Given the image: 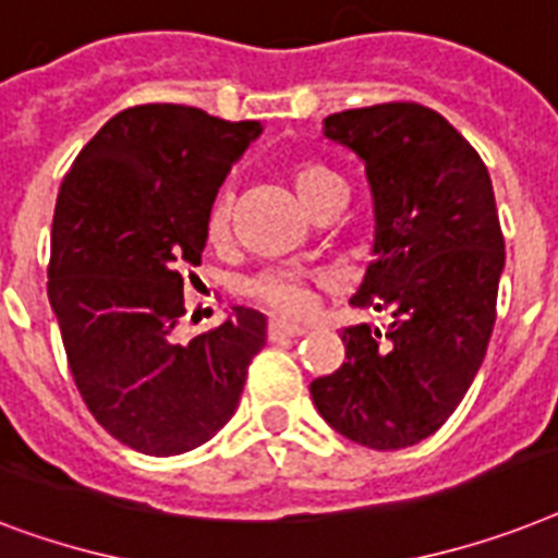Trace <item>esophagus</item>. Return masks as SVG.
I'll list each match as a JSON object with an SVG mask.
<instances>
[{"label":"esophagus","mask_w":558,"mask_h":558,"mask_svg":"<svg viewBox=\"0 0 558 558\" xmlns=\"http://www.w3.org/2000/svg\"><path fill=\"white\" fill-rule=\"evenodd\" d=\"M305 333V328L296 323H284V319H270V325H267V337L270 340H284V337H302Z\"/></svg>","instance_id":"34e87169"}]
</instances>
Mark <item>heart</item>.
<instances>
[{
	"label": "heart",
	"instance_id": "heart-1",
	"mask_svg": "<svg viewBox=\"0 0 558 558\" xmlns=\"http://www.w3.org/2000/svg\"><path fill=\"white\" fill-rule=\"evenodd\" d=\"M288 181H291L293 195L300 198L305 209L314 207L323 195L342 190V181L333 175L331 169L319 163V160H293L288 167ZM227 227H230V202L225 195L213 204L209 209V239L213 242H225ZM247 293L253 300L265 302L267 307H274L279 314L300 316L311 307V284L302 274L296 270H265V274L253 276L247 282Z\"/></svg>",
	"mask_w": 558,
	"mask_h": 558
}]
</instances>
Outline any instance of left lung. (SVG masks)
<instances>
[{
	"instance_id": "8db88e82",
	"label": "left lung",
	"mask_w": 558,
	"mask_h": 558,
	"mask_svg": "<svg viewBox=\"0 0 558 558\" xmlns=\"http://www.w3.org/2000/svg\"><path fill=\"white\" fill-rule=\"evenodd\" d=\"M365 163L374 258L354 307L389 316L342 331L345 363L311 383L325 423L368 449L421 444L475 380L496 325L505 235L481 155L438 111L380 102L325 118Z\"/></svg>"
}]
</instances>
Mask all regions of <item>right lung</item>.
<instances>
[{"label":"right lung","mask_w":558,"mask_h":558,"mask_svg":"<svg viewBox=\"0 0 558 558\" xmlns=\"http://www.w3.org/2000/svg\"><path fill=\"white\" fill-rule=\"evenodd\" d=\"M258 132V120L230 123L193 106H132L62 178L48 302L88 412L144 456L207 444L239 409L267 340L253 307L178 340L186 270L202 265L218 186Z\"/></svg>","instance_id":"obj_1"}]
</instances>
